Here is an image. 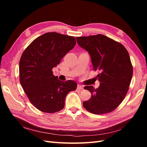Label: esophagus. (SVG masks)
Returning <instances> with one entry per match:
<instances>
[{"mask_svg": "<svg viewBox=\"0 0 147 147\" xmlns=\"http://www.w3.org/2000/svg\"><path fill=\"white\" fill-rule=\"evenodd\" d=\"M77 89L80 90H83V87L81 85H80V84H78V85L77 86Z\"/></svg>", "mask_w": 147, "mask_h": 147, "instance_id": "34e87169", "label": "esophagus"}]
</instances>
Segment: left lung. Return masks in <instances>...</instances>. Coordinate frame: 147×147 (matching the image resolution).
Wrapping results in <instances>:
<instances>
[{
  "label": "left lung",
  "mask_w": 147,
  "mask_h": 147,
  "mask_svg": "<svg viewBox=\"0 0 147 147\" xmlns=\"http://www.w3.org/2000/svg\"><path fill=\"white\" fill-rule=\"evenodd\" d=\"M79 46L91 57L94 70L100 72L96 78L98 88L86 86L91 97L83 102L88 112L100 115L112 112L121 103L129 87L133 68L129 55L122 44L102 34L76 37Z\"/></svg>",
  "instance_id": "1"
}]
</instances>
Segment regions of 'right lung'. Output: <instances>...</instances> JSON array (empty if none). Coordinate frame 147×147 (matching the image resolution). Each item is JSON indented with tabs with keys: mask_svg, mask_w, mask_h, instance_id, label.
<instances>
[{
	"mask_svg": "<svg viewBox=\"0 0 147 147\" xmlns=\"http://www.w3.org/2000/svg\"><path fill=\"white\" fill-rule=\"evenodd\" d=\"M75 45L74 37L47 32L35 39L21 57L20 83L30 102L43 112H59L67 94L76 90V82L61 81L52 71Z\"/></svg>",
	"mask_w": 147,
	"mask_h": 147,
	"instance_id": "obj_1",
	"label": "right lung"
}]
</instances>
